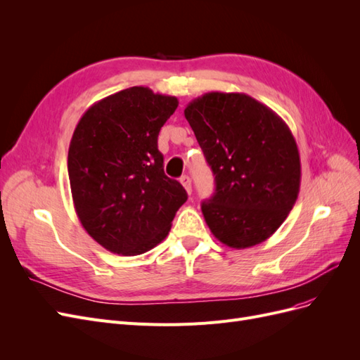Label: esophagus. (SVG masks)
Returning a JSON list of instances; mask_svg holds the SVG:
<instances>
[{"label":"esophagus","mask_w":360,"mask_h":360,"mask_svg":"<svg viewBox=\"0 0 360 360\" xmlns=\"http://www.w3.org/2000/svg\"><path fill=\"white\" fill-rule=\"evenodd\" d=\"M180 183L183 184V188L186 189V192L191 195L192 193V181H191V177L189 176H183L180 179Z\"/></svg>","instance_id":"obj_1"}]
</instances>
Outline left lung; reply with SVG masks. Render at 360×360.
<instances>
[{
	"label": "left lung",
	"instance_id": "left-lung-1",
	"mask_svg": "<svg viewBox=\"0 0 360 360\" xmlns=\"http://www.w3.org/2000/svg\"><path fill=\"white\" fill-rule=\"evenodd\" d=\"M184 117L214 174V195L201 204L212 234L234 249L267 240L300 189L299 148L287 123L245 93H205Z\"/></svg>",
	"mask_w": 360,
	"mask_h": 360
}]
</instances>
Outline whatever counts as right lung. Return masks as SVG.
<instances>
[{
    "instance_id": "obj_1",
    "label": "right lung",
    "mask_w": 360,
    "mask_h": 360,
    "mask_svg": "<svg viewBox=\"0 0 360 360\" xmlns=\"http://www.w3.org/2000/svg\"><path fill=\"white\" fill-rule=\"evenodd\" d=\"M177 97L130 86L84 112L70 141L68 171L76 214L94 240L118 255L153 249L188 193L163 172L160 127Z\"/></svg>"
}]
</instances>
